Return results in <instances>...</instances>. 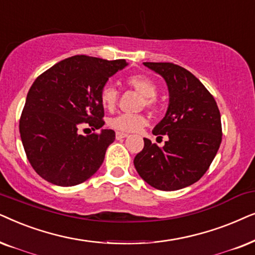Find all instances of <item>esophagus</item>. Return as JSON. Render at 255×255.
<instances>
[{"mask_svg":"<svg viewBox=\"0 0 255 255\" xmlns=\"http://www.w3.org/2000/svg\"><path fill=\"white\" fill-rule=\"evenodd\" d=\"M115 136H117L118 140H120V138H125L128 136L127 133H122V131H117V134H115Z\"/></svg>","mask_w":255,"mask_h":255,"instance_id":"obj_1","label":"esophagus"}]
</instances>
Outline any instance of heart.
Returning a JSON list of instances; mask_svg holds the SVG:
<instances>
[{"instance_id":"1","label":"heart","mask_w":255,"mask_h":255,"mask_svg":"<svg viewBox=\"0 0 255 255\" xmlns=\"http://www.w3.org/2000/svg\"><path fill=\"white\" fill-rule=\"evenodd\" d=\"M126 84L137 91L144 97V104L148 107H154L156 105V96L158 92V86L150 77L145 74H131L126 78ZM100 103L104 108L108 111L114 110L119 100V91L112 83L103 85L99 92ZM147 118L142 114H127L122 113L117 117L111 118L108 121L110 127L121 131H136L141 127L147 125Z\"/></svg>"}]
</instances>
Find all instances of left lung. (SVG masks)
I'll return each instance as SVG.
<instances>
[{
    "mask_svg": "<svg viewBox=\"0 0 255 255\" xmlns=\"http://www.w3.org/2000/svg\"><path fill=\"white\" fill-rule=\"evenodd\" d=\"M168 85L169 106L152 134L168 136L163 147L143 138L135 156L141 178L152 188L174 191L201 179L222 142V120L217 103L204 85L184 67L172 63H143Z\"/></svg>",
    "mask_w": 255,
    "mask_h": 255,
    "instance_id": "obj_1",
    "label": "left lung"
}]
</instances>
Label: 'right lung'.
<instances>
[{"instance_id":"1","label":"right lung","mask_w":255,"mask_h":255,"mask_svg":"<svg viewBox=\"0 0 255 255\" xmlns=\"http://www.w3.org/2000/svg\"><path fill=\"white\" fill-rule=\"evenodd\" d=\"M80 54L54 64L33 81L19 120L26 157L40 177L59 186L80 184L103 164L115 131L80 135L81 124L105 125L99 92L108 78L127 66ZM93 129V128H92Z\"/></svg>"}]
</instances>
